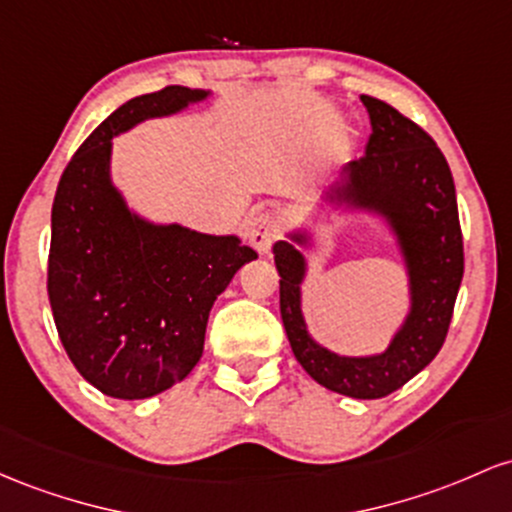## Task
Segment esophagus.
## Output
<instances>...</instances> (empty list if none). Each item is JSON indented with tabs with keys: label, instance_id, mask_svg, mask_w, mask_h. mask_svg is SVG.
<instances>
[{
	"label": "esophagus",
	"instance_id": "1",
	"mask_svg": "<svg viewBox=\"0 0 512 512\" xmlns=\"http://www.w3.org/2000/svg\"><path fill=\"white\" fill-rule=\"evenodd\" d=\"M275 239H278V222H275V217L271 212H256L249 225L251 246H254L258 254H266Z\"/></svg>",
	"mask_w": 512,
	"mask_h": 512
}]
</instances>
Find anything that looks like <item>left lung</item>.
<instances>
[{
    "mask_svg": "<svg viewBox=\"0 0 512 512\" xmlns=\"http://www.w3.org/2000/svg\"><path fill=\"white\" fill-rule=\"evenodd\" d=\"M372 135L346 164L329 198L389 217L411 278V314L392 346L375 358H341L309 338L300 309L304 258L290 241L273 246L280 273V317L292 353L312 380L353 399H382L404 387L438 355L464 275L457 195L445 154L421 125L375 96H360ZM292 241H304L292 234Z\"/></svg>",
    "mask_w": 512,
    "mask_h": 512,
    "instance_id": "1",
    "label": "left lung"
}]
</instances>
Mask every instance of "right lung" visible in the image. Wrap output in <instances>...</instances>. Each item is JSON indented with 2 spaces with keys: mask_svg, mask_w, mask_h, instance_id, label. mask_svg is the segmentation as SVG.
Instances as JSON below:
<instances>
[{
  "mask_svg": "<svg viewBox=\"0 0 512 512\" xmlns=\"http://www.w3.org/2000/svg\"><path fill=\"white\" fill-rule=\"evenodd\" d=\"M205 96L164 86L123 103L86 137L57 183L50 309L79 375L113 399H147L181 382L203 355L217 295L258 258L237 237L149 225L111 186L113 135Z\"/></svg>",
  "mask_w": 512,
  "mask_h": 512,
  "instance_id": "1",
  "label": "right lung"
}]
</instances>
